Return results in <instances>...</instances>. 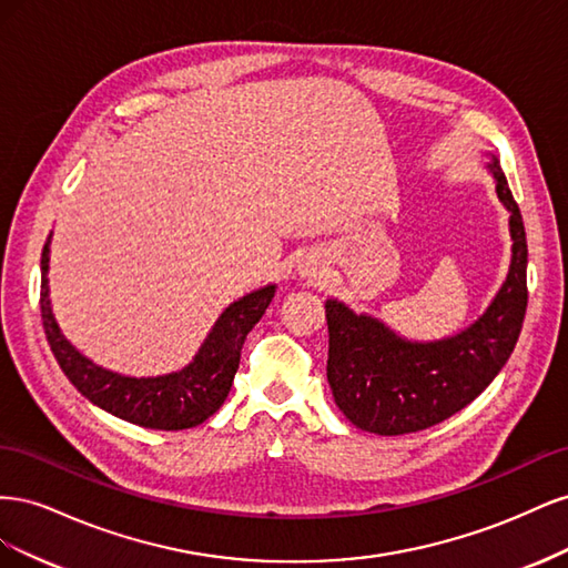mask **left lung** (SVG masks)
<instances>
[{"instance_id": "8db88e82", "label": "left lung", "mask_w": 568, "mask_h": 568, "mask_svg": "<svg viewBox=\"0 0 568 568\" xmlns=\"http://www.w3.org/2000/svg\"><path fill=\"white\" fill-rule=\"evenodd\" d=\"M497 196L507 205L511 265L486 315L467 332L438 343H407L372 317L326 301L329 379L338 409L357 428L379 436L422 432L467 407L488 388L517 346L528 305V244L519 203L497 161Z\"/></svg>"}]
</instances>
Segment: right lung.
<instances>
[{
  "mask_svg": "<svg viewBox=\"0 0 568 568\" xmlns=\"http://www.w3.org/2000/svg\"><path fill=\"white\" fill-rule=\"evenodd\" d=\"M47 263L49 244H44L40 261V313L49 348L68 376V382L84 398L111 412V415L144 428H161V432L192 428L220 409L232 388L244 341L253 326L261 322L274 296V286H265L232 303L213 326L211 336L205 338L194 363L186 369L159 376V379H130V376L97 367L61 336L59 324L49 307Z\"/></svg>",
  "mask_w": 568,
  "mask_h": 568,
  "instance_id": "right-lung-1",
  "label": "right lung"
}]
</instances>
